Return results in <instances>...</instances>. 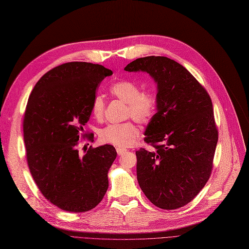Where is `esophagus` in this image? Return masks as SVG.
<instances>
[{"mask_svg":"<svg viewBox=\"0 0 249 249\" xmlns=\"http://www.w3.org/2000/svg\"><path fill=\"white\" fill-rule=\"evenodd\" d=\"M116 152H117V155H118V156H123L124 154L126 153V149H125V148H123V147H117V148H116Z\"/></svg>","mask_w":249,"mask_h":249,"instance_id":"esophagus-1","label":"esophagus"}]
</instances>
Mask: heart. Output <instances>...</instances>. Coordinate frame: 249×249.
Returning <instances> with one entry per match:
<instances>
[{"mask_svg": "<svg viewBox=\"0 0 249 249\" xmlns=\"http://www.w3.org/2000/svg\"><path fill=\"white\" fill-rule=\"evenodd\" d=\"M111 93L127 104L126 115L132 116L139 123H147L153 117L156 109L155 96L149 92H141V88L130 80L119 81L110 88ZM105 101L103 96L96 95L93 100L91 112L96 119L104 116ZM139 130L132 122L109 124L101 131L100 137L105 143L118 147L133 144L138 137Z\"/></svg>", "mask_w": 249, "mask_h": 249, "instance_id": "heart-1", "label": "heart"}]
</instances>
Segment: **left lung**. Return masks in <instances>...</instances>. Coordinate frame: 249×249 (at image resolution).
I'll return each instance as SVG.
<instances>
[{"mask_svg":"<svg viewBox=\"0 0 249 249\" xmlns=\"http://www.w3.org/2000/svg\"><path fill=\"white\" fill-rule=\"evenodd\" d=\"M124 71L147 72L157 84V113L144 132V141L156 149L136 152L138 184L156 207H184L212 171L218 141L212 101L183 65L167 57L138 58Z\"/></svg>","mask_w":249,"mask_h":249,"instance_id":"1","label":"left lung"}]
</instances>
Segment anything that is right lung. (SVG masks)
<instances>
[{"label":"right lung","instance_id":"right-lung-1","mask_svg":"<svg viewBox=\"0 0 249 249\" xmlns=\"http://www.w3.org/2000/svg\"><path fill=\"white\" fill-rule=\"evenodd\" d=\"M112 73L100 64L64 63L44 73L30 94L22 124L30 172L43 196L61 210L87 212L107 192L115 147H89L82 156L77 146L96 88Z\"/></svg>","mask_w":249,"mask_h":249}]
</instances>
